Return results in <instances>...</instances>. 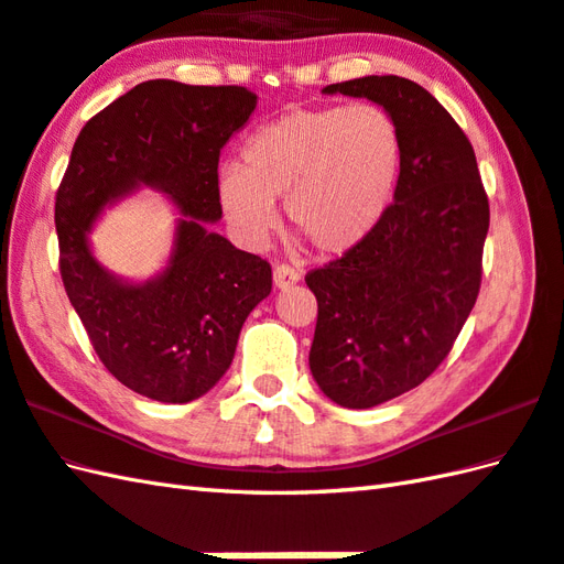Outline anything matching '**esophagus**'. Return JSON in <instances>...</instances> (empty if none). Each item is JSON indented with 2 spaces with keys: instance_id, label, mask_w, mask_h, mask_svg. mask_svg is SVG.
<instances>
[{
  "instance_id": "obj_1",
  "label": "esophagus",
  "mask_w": 564,
  "mask_h": 564,
  "mask_svg": "<svg viewBox=\"0 0 564 564\" xmlns=\"http://www.w3.org/2000/svg\"><path fill=\"white\" fill-rule=\"evenodd\" d=\"M297 281H301V273H297L293 267H289V263H279V267L273 269V283L279 285L281 291L291 289V285H295Z\"/></svg>"
}]
</instances>
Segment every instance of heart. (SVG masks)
<instances>
[{"mask_svg":"<svg viewBox=\"0 0 564 564\" xmlns=\"http://www.w3.org/2000/svg\"><path fill=\"white\" fill-rule=\"evenodd\" d=\"M402 133L378 104L293 109L261 126L245 164L220 172V203L247 239L273 225L271 200L319 254L361 245L386 215L402 170Z\"/></svg>","mask_w":564,"mask_h":564,"instance_id":"heart-1","label":"heart"}]
</instances>
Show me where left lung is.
I'll return each mask as SVG.
<instances>
[{
  "instance_id": "8db88e82",
  "label": "left lung",
  "mask_w": 564,
  "mask_h": 564,
  "mask_svg": "<svg viewBox=\"0 0 564 564\" xmlns=\"http://www.w3.org/2000/svg\"><path fill=\"white\" fill-rule=\"evenodd\" d=\"M325 91L380 104L404 148L376 230L305 275L317 297L313 378L329 400L368 410L422 386L451 354L480 293L489 200L470 140L416 82L370 75Z\"/></svg>"
}]
</instances>
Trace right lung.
Instances as JSON below:
<instances>
[{"mask_svg": "<svg viewBox=\"0 0 564 564\" xmlns=\"http://www.w3.org/2000/svg\"><path fill=\"white\" fill-rule=\"evenodd\" d=\"M254 109L257 94L232 84L142 82L79 130L57 186L65 293L106 370L150 400L206 394L230 368L247 315L271 293L267 259L203 227L223 215L220 150ZM140 183L170 193L187 218L167 271L130 286L98 267L86 232L106 202Z\"/></svg>", "mask_w": 564, "mask_h": 564, "instance_id": "obj_1", "label": "right lung"}]
</instances>
